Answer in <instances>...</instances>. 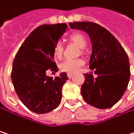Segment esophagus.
I'll list each match as a JSON object with an SVG mask.
<instances>
[{
    "label": "esophagus",
    "instance_id": "34e87169",
    "mask_svg": "<svg viewBox=\"0 0 134 134\" xmlns=\"http://www.w3.org/2000/svg\"><path fill=\"white\" fill-rule=\"evenodd\" d=\"M73 75H74V73H68V77L69 79H71Z\"/></svg>",
    "mask_w": 134,
    "mask_h": 134
}]
</instances>
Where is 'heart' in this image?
<instances>
[{
  "label": "heart",
  "instance_id": "b5f03b06",
  "mask_svg": "<svg viewBox=\"0 0 134 134\" xmlns=\"http://www.w3.org/2000/svg\"><path fill=\"white\" fill-rule=\"evenodd\" d=\"M71 41L76 43L80 48H85L87 46V40L80 33H75L70 36ZM63 54V44L61 41H58L53 47V55L55 59H60ZM84 65L82 59H68L64 60L59 65V69L62 71L74 73L78 71Z\"/></svg>",
  "mask_w": 134,
  "mask_h": 134
}]
</instances>
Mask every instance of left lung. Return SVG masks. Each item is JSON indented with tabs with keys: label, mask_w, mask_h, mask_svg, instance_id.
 Instances as JSON below:
<instances>
[{
	"label": "left lung",
	"mask_w": 134,
	"mask_h": 134,
	"mask_svg": "<svg viewBox=\"0 0 134 134\" xmlns=\"http://www.w3.org/2000/svg\"><path fill=\"white\" fill-rule=\"evenodd\" d=\"M71 28L87 32L92 42L90 68L81 87L84 100L99 109L112 107L127 89L130 76L128 55L118 40L105 27L93 22L69 23ZM97 75L94 78L93 73Z\"/></svg>",
	"instance_id": "obj_1"
}]
</instances>
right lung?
<instances>
[{"instance_id":"right-lung-1","label":"right lung","mask_w":134,"mask_h":134,"mask_svg":"<svg viewBox=\"0 0 134 134\" xmlns=\"http://www.w3.org/2000/svg\"><path fill=\"white\" fill-rule=\"evenodd\" d=\"M66 27V24L39 26L27 37L15 56L11 72L14 89L24 106L34 113L51 112L61 102L63 86L68 79L66 73L54 78L46 73L58 71L53 61V47Z\"/></svg>"}]
</instances>
